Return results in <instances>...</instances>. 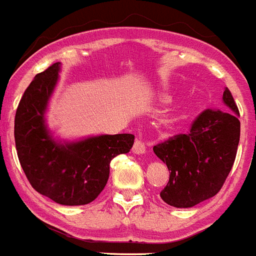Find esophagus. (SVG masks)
I'll list each match as a JSON object with an SVG mask.
<instances>
[{"label": "esophagus", "mask_w": 256, "mask_h": 256, "mask_svg": "<svg viewBox=\"0 0 256 256\" xmlns=\"http://www.w3.org/2000/svg\"><path fill=\"white\" fill-rule=\"evenodd\" d=\"M132 152H134V154H144V152H146L145 144H144L141 140H136V141H134V144H133Z\"/></svg>", "instance_id": "obj_1"}]
</instances>
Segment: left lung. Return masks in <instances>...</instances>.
Wrapping results in <instances>:
<instances>
[{"label": "left lung", "mask_w": 256, "mask_h": 256, "mask_svg": "<svg viewBox=\"0 0 256 256\" xmlns=\"http://www.w3.org/2000/svg\"><path fill=\"white\" fill-rule=\"evenodd\" d=\"M226 108L203 111L190 130L152 148L167 164L170 181L160 192L167 204L193 207L219 193L234 163L241 123L240 112L228 88L222 93Z\"/></svg>", "instance_id": "left-lung-1"}]
</instances>
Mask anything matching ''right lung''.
Returning a JSON list of instances; mask_svg holds the SVG:
<instances>
[{"label": "right lung", "mask_w": 256, "mask_h": 256, "mask_svg": "<svg viewBox=\"0 0 256 256\" xmlns=\"http://www.w3.org/2000/svg\"><path fill=\"white\" fill-rule=\"evenodd\" d=\"M60 63L37 74L24 92L15 114V148L24 174L34 190L64 206L94 200L106 186L110 162L132 149L130 133L102 134L80 141L56 140L45 123Z\"/></svg>", "instance_id": "1"}]
</instances>
